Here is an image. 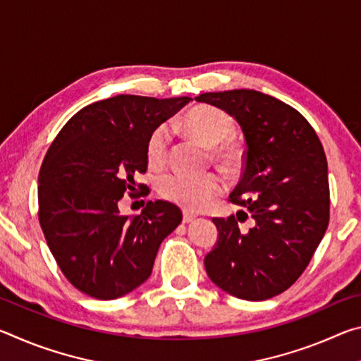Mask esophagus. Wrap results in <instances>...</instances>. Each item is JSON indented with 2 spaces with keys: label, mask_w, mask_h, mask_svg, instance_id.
Listing matches in <instances>:
<instances>
[{
  "label": "esophagus",
  "mask_w": 361,
  "mask_h": 361,
  "mask_svg": "<svg viewBox=\"0 0 361 361\" xmlns=\"http://www.w3.org/2000/svg\"><path fill=\"white\" fill-rule=\"evenodd\" d=\"M195 218H197V216H195L194 213H191V212H185V213H183V221H185V223H192Z\"/></svg>",
  "instance_id": "34e87169"
}]
</instances>
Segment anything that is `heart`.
<instances>
[{
	"label": "heart",
	"mask_w": 361,
	"mask_h": 361,
	"mask_svg": "<svg viewBox=\"0 0 361 361\" xmlns=\"http://www.w3.org/2000/svg\"><path fill=\"white\" fill-rule=\"evenodd\" d=\"M183 126L192 137L205 145L215 146L221 143L218 148L219 156L226 159L234 157V145L226 140L234 129V122L223 109L212 105L195 106L185 116ZM170 138L172 135L169 124H159L152 129L146 140V157L149 166L161 167L166 164ZM157 189L159 194L169 202L195 212L204 209L224 191V178L216 172L204 175L170 172L159 178Z\"/></svg>",
	"instance_id": "obj_1"
}]
</instances>
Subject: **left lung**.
Returning a JSON list of instances; mask_svg holds the SVG:
<instances>
[{
    "instance_id": "1",
    "label": "left lung",
    "mask_w": 361,
    "mask_h": 361,
    "mask_svg": "<svg viewBox=\"0 0 361 361\" xmlns=\"http://www.w3.org/2000/svg\"><path fill=\"white\" fill-rule=\"evenodd\" d=\"M229 113L247 142L243 173L229 195L240 220L213 218L219 237L205 256L213 283L229 295L264 301L296 282L329 221L328 164L312 126L286 103L252 89L195 97ZM252 218L250 230L238 221Z\"/></svg>"
}]
</instances>
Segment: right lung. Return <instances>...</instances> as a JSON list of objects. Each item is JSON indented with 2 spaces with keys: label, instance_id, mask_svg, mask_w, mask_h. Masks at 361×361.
I'll list each match as a JSON object with an SVG mask.
<instances>
[{
  "label": "right lung",
  "instance_id": "obj_1",
  "mask_svg": "<svg viewBox=\"0 0 361 361\" xmlns=\"http://www.w3.org/2000/svg\"><path fill=\"white\" fill-rule=\"evenodd\" d=\"M189 97L116 95L84 106L49 146L38 176V218L51 253L68 282L97 299L127 295L151 276L162 240L183 213L148 200L129 218L119 200L137 191L148 169L146 140ZM148 195L149 188L138 183Z\"/></svg>",
  "mask_w": 361,
  "mask_h": 361
}]
</instances>
